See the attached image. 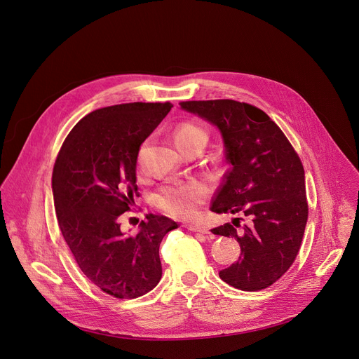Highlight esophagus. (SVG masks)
<instances>
[{"label":"esophagus","mask_w":359,"mask_h":359,"mask_svg":"<svg viewBox=\"0 0 359 359\" xmlns=\"http://www.w3.org/2000/svg\"><path fill=\"white\" fill-rule=\"evenodd\" d=\"M186 229L190 230V231H194V233H200V234H206V236L209 234V230H208V229H204V227H201V226H196V224H187Z\"/></svg>","instance_id":"34e87169"}]
</instances>
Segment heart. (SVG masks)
I'll list each match as a JSON object with an SVG mask.
<instances>
[{"label": "heart", "instance_id": "obj_1", "mask_svg": "<svg viewBox=\"0 0 359 359\" xmlns=\"http://www.w3.org/2000/svg\"><path fill=\"white\" fill-rule=\"evenodd\" d=\"M203 136L208 139V132L204 128L194 123H183L175 132L176 144L184 143L194 137ZM143 146L137 153V166H142L143 158ZM209 190L201 182H182L170 183L163 186L153 197L156 206L166 215L176 219H190L196 216L198 206L208 198Z\"/></svg>", "mask_w": 359, "mask_h": 359}]
</instances>
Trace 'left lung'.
I'll list each match as a JSON object with an SVG mask.
<instances>
[{"label": "left lung", "mask_w": 359, "mask_h": 359, "mask_svg": "<svg viewBox=\"0 0 359 359\" xmlns=\"http://www.w3.org/2000/svg\"><path fill=\"white\" fill-rule=\"evenodd\" d=\"M184 111L216 125L223 136L230 169L217 190L212 212L241 215L213 229L234 237L238 262L219 273L243 291L270 287L294 263L301 247L309 203L304 168L298 153L271 118L262 109L233 99L186 100Z\"/></svg>", "instance_id": "8db88e82"}]
</instances>
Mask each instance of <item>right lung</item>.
I'll use <instances>...</instances> for the list:
<instances>
[{"label":"right lung","mask_w":359,"mask_h":359,"mask_svg":"<svg viewBox=\"0 0 359 359\" xmlns=\"http://www.w3.org/2000/svg\"><path fill=\"white\" fill-rule=\"evenodd\" d=\"M170 102H132L83 116L64 140L53 172L58 226L86 278L115 298H136L162 277L159 245L177 224L146 215L125 236L121 216L137 194L140 144L170 112Z\"/></svg>","instance_id":"right-lung-1"}]
</instances>
